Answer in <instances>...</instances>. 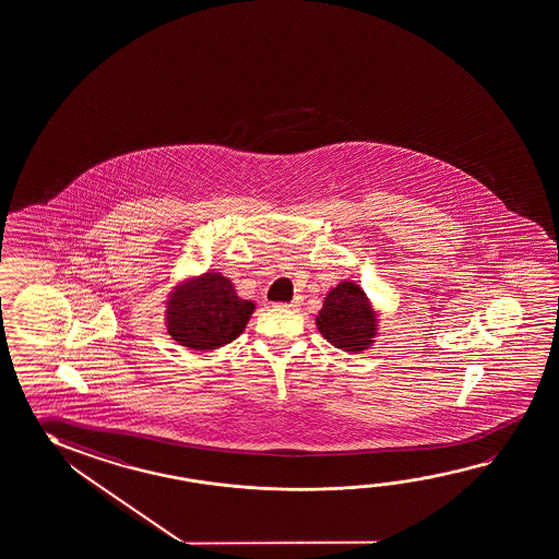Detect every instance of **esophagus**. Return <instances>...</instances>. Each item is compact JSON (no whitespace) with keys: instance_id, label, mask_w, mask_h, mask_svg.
<instances>
[{"instance_id":"esophagus-1","label":"esophagus","mask_w":559,"mask_h":559,"mask_svg":"<svg viewBox=\"0 0 559 559\" xmlns=\"http://www.w3.org/2000/svg\"><path fill=\"white\" fill-rule=\"evenodd\" d=\"M275 307H277V309H299V307H301V299H299V297H295L292 302H277Z\"/></svg>"}]
</instances>
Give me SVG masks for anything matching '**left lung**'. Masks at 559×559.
Wrapping results in <instances>:
<instances>
[{"label": "left lung", "mask_w": 559, "mask_h": 559, "mask_svg": "<svg viewBox=\"0 0 559 559\" xmlns=\"http://www.w3.org/2000/svg\"><path fill=\"white\" fill-rule=\"evenodd\" d=\"M317 329L332 346L359 354L374 344L379 334V312L372 309L361 285L346 280L324 297L317 314Z\"/></svg>", "instance_id": "obj_1"}]
</instances>
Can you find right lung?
<instances>
[{
  "label": "right lung",
  "mask_w": 559,
  "mask_h": 559,
  "mask_svg": "<svg viewBox=\"0 0 559 559\" xmlns=\"http://www.w3.org/2000/svg\"><path fill=\"white\" fill-rule=\"evenodd\" d=\"M165 305L169 336L195 352L219 349L237 340L257 309L254 301L240 299L229 277L219 272L180 282Z\"/></svg>",
  "instance_id": "obj_1"
}]
</instances>
